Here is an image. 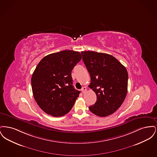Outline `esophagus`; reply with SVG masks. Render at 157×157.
Returning <instances> with one entry per match:
<instances>
[{"instance_id":"34e87169","label":"esophagus","mask_w":157,"mask_h":157,"mask_svg":"<svg viewBox=\"0 0 157 157\" xmlns=\"http://www.w3.org/2000/svg\"><path fill=\"white\" fill-rule=\"evenodd\" d=\"M86 90H87L86 88L85 87V86H83V87H82V88L81 89V91H82V92L83 94H84V93L86 91Z\"/></svg>"}]
</instances>
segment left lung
Instances as JSON below:
<instances>
[{
  "label": "left lung",
  "instance_id": "1",
  "mask_svg": "<svg viewBox=\"0 0 157 157\" xmlns=\"http://www.w3.org/2000/svg\"><path fill=\"white\" fill-rule=\"evenodd\" d=\"M91 81L89 85L97 99L89 107L94 114L104 117L115 112L127 96L128 75L125 67L112 55L94 51L81 52Z\"/></svg>",
  "mask_w": 157,
  "mask_h": 157
}]
</instances>
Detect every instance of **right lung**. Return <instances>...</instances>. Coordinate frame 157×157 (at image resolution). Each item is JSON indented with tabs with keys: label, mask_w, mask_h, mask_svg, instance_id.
Segmentation results:
<instances>
[{
	"label": "right lung",
	"mask_w": 157,
	"mask_h": 157,
	"mask_svg": "<svg viewBox=\"0 0 157 157\" xmlns=\"http://www.w3.org/2000/svg\"><path fill=\"white\" fill-rule=\"evenodd\" d=\"M81 59L79 52L66 50L49 54L38 63L32 88L36 103L47 114L62 117L73 107L80 91L72 85L71 72Z\"/></svg>",
	"instance_id": "1"
}]
</instances>
